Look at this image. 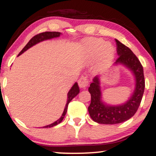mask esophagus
<instances>
[{
  "label": "esophagus",
  "instance_id": "esophagus-1",
  "mask_svg": "<svg viewBox=\"0 0 156 156\" xmlns=\"http://www.w3.org/2000/svg\"><path fill=\"white\" fill-rule=\"evenodd\" d=\"M79 86L82 89H86L89 85V79L87 76H82L78 82Z\"/></svg>",
  "mask_w": 156,
  "mask_h": 156
}]
</instances>
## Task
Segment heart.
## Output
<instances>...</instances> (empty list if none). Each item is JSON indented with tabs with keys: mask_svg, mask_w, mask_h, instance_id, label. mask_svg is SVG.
Returning a JSON list of instances; mask_svg holds the SVG:
<instances>
[{
	"mask_svg": "<svg viewBox=\"0 0 156 156\" xmlns=\"http://www.w3.org/2000/svg\"><path fill=\"white\" fill-rule=\"evenodd\" d=\"M87 50L91 55L99 53V61L102 64H107L114 55V48L109 42H104L101 38H89L87 40Z\"/></svg>",
	"mask_w": 156,
	"mask_h": 156,
	"instance_id": "heart-1",
	"label": "heart"
}]
</instances>
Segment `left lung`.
Returning a JSON list of instances; mask_svg holds the SVG:
<instances>
[{
	"label": "left lung",
	"mask_w": 156,
	"mask_h": 156,
	"mask_svg": "<svg viewBox=\"0 0 156 156\" xmlns=\"http://www.w3.org/2000/svg\"><path fill=\"white\" fill-rule=\"evenodd\" d=\"M119 57L116 64H123L134 74L136 89L129 101L119 106H108L101 101L100 83L98 76L94 78L89 87L91 94V104L88 111L91 118L101 124H116L129 120L134 116L141 102L145 88L144 68L135 54L125 44L115 40Z\"/></svg>",
	"instance_id": "1"
}]
</instances>
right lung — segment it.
I'll use <instances>...</instances> for the list:
<instances>
[{"label":"right lung","mask_w":156,"mask_h":156,"mask_svg":"<svg viewBox=\"0 0 156 156\" xmlns=\"http://www.w3.org/2000/svg\"><path fill=\"white\" fill-rule=\"evenodd\" d=\"M60 34L61 33H59V32H44V33H41L37 34V35H35L33 37H32L31 39L30 40V41L27 42L26 45L24 47V48H23V50L20 51V52L19 53L18 55H21L22 53L24 52L25 51H26L27 49L31 48L32 46L35 45V44L38 43V42H42V41H43V40H49V39H52V38H54V37H59ZM79 93H80V89H79L78 84H77V83H75V84L73 85V87H72L71 89H70L69 91L67 94V104H66L65 110H64V112H63L62 115V116L58 119V120L55 121V122L52 123V124H50L48 126H44V127H45V128H51V127L55 126H56L57 124H59V123H61L62 121L63 120L64 117L65 116L66 113H67L68 104H69V102L72 101V99H73L74 97H75Z\"/></svg>","instance_id":"obj_1"}]
</instances>
